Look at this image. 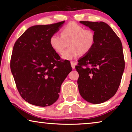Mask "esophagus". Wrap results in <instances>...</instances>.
Listing matches in <instances>:
<instances>
[{
  "mask_svg": "<svg viewBox=\"0 0 132 132\" xmlns=\"http://www.w3.org/2000/svg\"><path fill=\"white\" fill-rule=\"evenodd\" d=\"M70 63H71V66L73 69H75V65H76V62H74L73 61H70Z\"/></svg>",
  "mask_w": 132,
  "mask_h": 132,
  "instance_id": "obj_1",
  "label": "esophagus"
}]
</instances>
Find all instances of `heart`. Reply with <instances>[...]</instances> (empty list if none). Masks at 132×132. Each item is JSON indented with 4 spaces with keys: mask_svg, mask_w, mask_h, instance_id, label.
Returning a JSON list of instances; mask_svg holds the SVG:
<instances>
[{
    "mask_svg": "<svg viewBox=\"0 0 132 132\" xmlns=\"http://www.w3.org/2000/svg\"><path fill=\"white\" fill-rule=\"evenodd\" d=\"M95 35L91 29L75 22H70L61 30V35L53 34L50 36L49 43L54 51L61 54L68 46L69 47L62 55L64 59L70 60L80 55H86L94 46Z\"/></svg>",
    "mask_w": 132,
    "mask_h": 132,
    "instance_id": "obj_1",
    "label": "heart"
}]
</instances>
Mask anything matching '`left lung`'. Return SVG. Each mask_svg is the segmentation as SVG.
I'll use <instances>...</instances> for the list:
<instances>
[{
    "mask_svg": "<svg viewBox=\"0 0 132 132\" xmlns=\"http://www.w3.org/2000/svg\"><path fill=\"white\" fill-rule=\"evenodd\" d=\"M94 31V46L78 61L79 93L88 102L102 103L112 97L120 86L125 62L120 38L106 23L80 21Z\"/></svg>",
    "mask_w": 132,
    "mask_h": 132,
    "instance_id": "obj_1",
    "label": "left lung"
}]
</instances>
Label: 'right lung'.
Wrapping results in <instances>:
<instances>
[{"label":"right lung","instance_id":"obj_1","mask_svg":"<svg viewBox=\"0 0 132 132\" xmlns=\"http://www.w3.org/2000/svg\"><path fill=\"white\" fill-rule=\"evenodd\" d=\"M65 21L28 28L14 44L10 67L21 97L29 103L50 106L72 68L52 49L49 39Z\"/></svg>","mask_w":132,"mask_h":132}]
</instances>
